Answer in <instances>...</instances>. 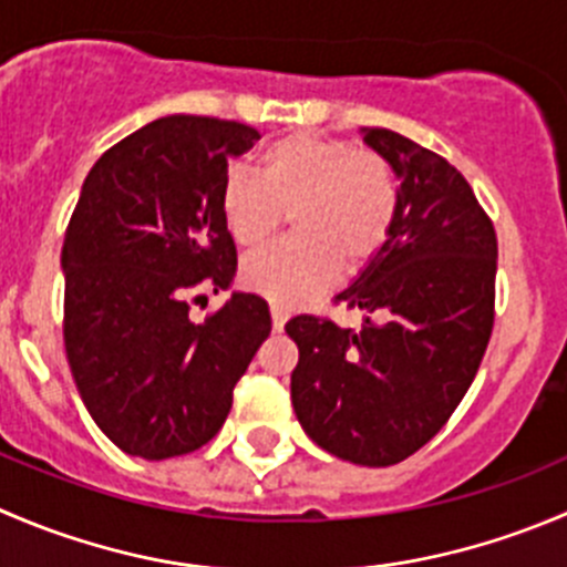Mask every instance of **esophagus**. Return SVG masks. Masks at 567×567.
Wrapping results in <instances>:
<instances>
[{
    "label": "esophagus",
    "instance_id": "34e87169",
    "mask_svg": "<svg viewBox=\"0 0 567 567\" xmlns=\"http://www.w3.org/2000/svg\"><path fill=\"white\" fill-rule=\"evenodd\" d=\"M271 321H274V329H282L285 321H288V310H285L282 305H274V301H271Z\"/></svg>",
    "mask_w": 567,
    "mask_h": 567
}]
</instances>
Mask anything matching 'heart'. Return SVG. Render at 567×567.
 I'll use <instances>...</instances> for the list:
<instances>
[{
  "instance_id": "1",
  "label": "heart",
  "mask_w": 567,
  "mask_h": 567,
  "mask_svg": "<svg viewBox=\"0 0 567 567\" xmlns=\"http://www.w3.org/2000/svg\"><path fill=\"white\" fill-rule=\"evenodd\" d=\"M218 207L246 251L262 249L290 216L293 238L246 260L240 282L293 307L327 288L338 266L357 274L379 255L399 213V177L379 152L290 132L260 152L257 179L240 172L224 179Z\"/></svg>"
}]
</instances>
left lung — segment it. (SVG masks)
I'll return each mask as SVG.
<instances>
[{
    "mask_svg": "<svg viewBox=\"0 0 567 567\" xmlns=\"http://www.w3.org/2000/svg\"><path fill=\"white\" fill-rule=\"evenodd\" d=\"M362 132L401 179L390 238L334 299L368 318L343 329L305 312L285 332L299 346L290 399L307 435L384 468L426 446L468 393L496 321L498 240L446 157L393 130Z\"/></svg>",
    "mask_w": 567,
    "mask_h": 567,
    "instance_id": "left-lung-1",
    "label": "left lung"
}]
</instances>
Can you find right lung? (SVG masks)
Segmentation results:
<instances>
[{
	"label": "right lung",
	"mask_w": 567,
	"mask_h": 567,
	"mask_svg": "<svg viewBox=\"0 0 567 567\" xmlns=\"http://www.w3.org/2000/svg\"><path fill=\"white\" fill-rule=\"evenodd\" d=\"M255 141L260 132L238 121L157 118L93 163L71 213L65 357L96 426L132 457H179L213 441L271 332L255 293L190 318L238 268L218 196L229 157Z\"/></svg>",
	"instance_id": "1"
}]
</instances>
